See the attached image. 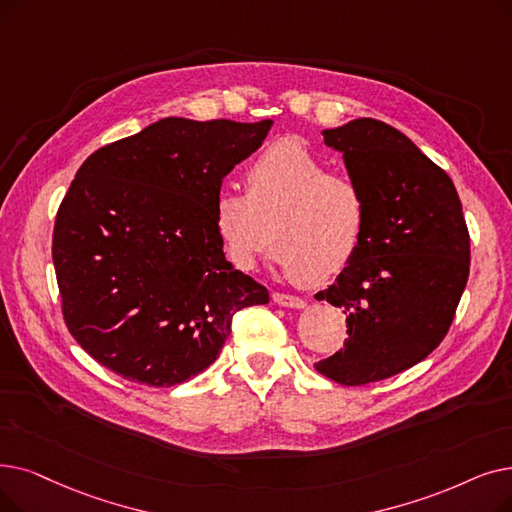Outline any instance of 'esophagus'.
Instances as JSON below:
<instances>
[{
    "mask_svg": "<svg viewBox=\"0 0 512 512\" xmlns=\"http://www.w3.org/2000/svg\"><path fill=\"white\" fill-rule=\"evenodd\" d=\"M274 303L282 305V307H293V309H303L305 307V301L301 297H295V295H286V293H274L272 295Z\"/></svg>",
    "mask_w": 512,
    "mask_h": 512,
    "instance_id": "esophagus-1",
    "label": "esophagus"
}]
</instances>
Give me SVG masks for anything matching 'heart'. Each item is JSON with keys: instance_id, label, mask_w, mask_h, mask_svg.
<instances>
[{"instance_id": "obj_1", "label": "heart", "mask_w": 512, "mask_h": 512, "mask_svg": "<svg viewBox=\"0 0 512 512\" xmlns=\"http://www.w3.org/2000/svg\"><path fill=\"white\" fill-rule=\"evenodd\" d=\"M299 138H280L249 163L247 192L219 190L213 226L230 261L253 270L270 240L286 276L318 284L339 276L358 255L368 226V201L351 177Z\"/></svg>"}]
</instances>
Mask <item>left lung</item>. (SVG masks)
Here are the masks:
<instances>
[{
    "mask_svg": "<svg viewBox=\"0 0 512 512\" xmlns=\"http://www.w3.org/2000/svg\"><path fill=\"white\" fill-rule=\"evenodd\" d=\"M368 201L358 255L316 295L347 316L345 347L316 364L339 385L389 379L448 335L471 268V238L450 175L395 127L355 119L324 129Z\"/></svg>",
    "mask_w": 512,
    "mask_h": 512,
    "instance_id": "obj_1",
    "label": "left lung"
}]
</instances>
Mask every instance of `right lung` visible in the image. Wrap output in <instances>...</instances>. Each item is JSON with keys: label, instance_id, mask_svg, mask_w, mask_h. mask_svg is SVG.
<instances>
[{"label": "right lung", "instance_id": "right-lung-1", "mask_svg": "<svg viewBox=\"0 0 512 512\" xmlns=\"http://www.w3.org/2000/svg\"><path fill=\"white\" fill-rule=\"evenodd\" d=\"M272 121L167 117L85 159L56 213L62 316L92 358L148 387L209 368L236 311L270 301L232 268L215 226L224 177Z\"/></svg>", "mask_w": 512, "mask_h": 512}]
</instances>
